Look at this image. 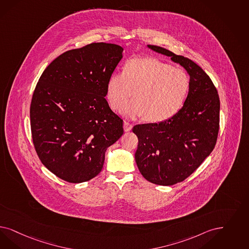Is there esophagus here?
I'll return each instance as SVG.
<instances>
[{
    "instance_id": "34e87169",
    "label": "esophagus",
    "mask_w": 249,
    "mask_h": 249,
    "mask_svg": "<svg viewBox=\"0 0 249 249\" xmlns=\"http://www.w3.org/2000/svg\"><path fill=\"white\" fill-rule=\"evenodd\" d=\"M131 129H132V125L129 124V122H127V121H124V130L126 132H128V131H130Z\"/></svg>"
}]
</instances>
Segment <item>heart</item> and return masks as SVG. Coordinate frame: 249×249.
Wrapping results in <instances>:
<instances>
[{
  "label": "heart",
  "mask_w": 249,
  "mask_h": 249,
  "mask_svg": "<svg viewBox=\"0 0 249 249\" xmlns=\"http://www.w3.org/2000/svg\"><path fill=\"white\" fill-rule=\"evenodd\" d=\"M190 88L189 74L183 69L155 58L129 60L121 72L107 82L106 94L113 110L118 111L133 93L135 98L121 114L129 119L143 116L150 122L169 120L180 110Z\"/></svg>",
  "instance_id": "1"
}]
</instances>
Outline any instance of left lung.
<instances>
[{"instance_id":"8db88e82","label":"left lung","mask_w":249,"mask_h":249,"mask_svg":"<svg viewBox=\"0 0 249 249\" xmlns=\"http://www.w3.org/2000/svg\"><path fill=\"white\" fill-rule=\"evenodd\" d=\"M152 51L170 57L190 78L188 97L169 120L139 124L135 161L146 180L172 186L185 180L214 149L219 132L220 99L211 78L194 61L158 46Z\"/></svg>"}]
</instances>
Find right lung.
<instances>
[{"label": "right lung", "instance_id": "1", "mask_svg": "<svg viewBox=\"0 0 249 249\" xmlns=\"http://www.w3.org/2000/svg\"><path fill=\"white\" fill-rule=\"evenodd\" d=\"M123 48L92 43L62 53L35 88L30 124L36 152L55 176L70 183L96 177L105 153L123 134V120L105 96Z\"/></svg>", "mask_w": 249, "mask_h": 249}]
</instances>
